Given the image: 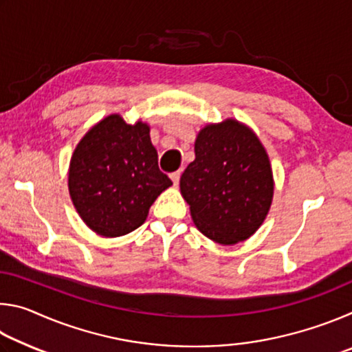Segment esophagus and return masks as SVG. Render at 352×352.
I'll return each mask as SVG.
<instances>
[{
    "mask_svg": "<svg viewBox=\"0 0 352 352\" xmlns=\"http://www.w3.org/2000/svg\"><path fill=\"white\" fill-rule=\"evenodd\" d=\"M180 175H182V172H180V170L172 172V174H170V178H172V182H174L175 186L178 184V182H180Z\"/></svg>",
    "mask_w": 352,
    "mask_h": 352,
    "instance_id": "esophagus-1",
    "label": "esophagus"
}]
</instances>
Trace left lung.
<instances>
[{"label": "left lung", "mask_w": 352, "mask_h": 352, "mask_svg": "<svg viewBox=\"0 0 352 352\" xmlns=\"http://www.w3.org/2000/svg\"><path fill=\"white\" fill-rule=\"evenodd\" d=\"M180 190L200 233L222 245L248 239L273 199L269 155L252 129L226 119L201 129Z\"/></svg>", "instance_id": "8db88e82"}]
</instances>
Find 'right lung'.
<instances>
[{
    "instance_id": "obj_1",
    "label": "right lung",
    "mask_w": 352,
    "mask_h": 352,
    "mask_svg": "<svg viewBox=\"0 0 352 352\" xmlns=\"http://www.w3.org/2000/svg\"><path fill=\"white\" fill-rule=\"evenodd\" d=\"M151 129L110 115L88 130L69 162L68 188L77 212L100 236L118 237L144 223L172 182L158 168Z\"/></svg>"
}]
</instances>
